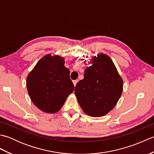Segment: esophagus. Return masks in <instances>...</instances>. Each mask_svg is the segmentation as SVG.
<instances>
[{
	"instance_id": "esophagus-1",
	"label": "esophagus",
	"mask_w": 154,
	"mask_h": 154,
	"mask_svg": "<svg viewBox=\"0 0 154 154\" xmlns=\"http://www.w3.org/2000/svg\"><path fill=\"white\" fill-rule=\"evenodd\" d=\"M78 81H79V80H78V79L73 80V84H74V86H75V87L76 86V85H77V83Z\"/></svg>"
}]
</instances>
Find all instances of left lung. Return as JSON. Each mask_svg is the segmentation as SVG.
Returning <instances> with one entry per match:
<instances>
[{
  "label": "left lung",
  "instance_id": "obj_1",
  "mask_svg": "<svg viewBox=\"0 0 154 154\" xmlns=\"http://www.w3.org/2000/svg\"><path fill=\"white\" fill-rule=\"evenodd\" d=\"M123 81L111 59L101 54L94 57L76 85L75 94L88 115H105L116 105L122 93Z\"/></svg>",
  "mask_w": 154,
  "mask_h": 154
}]
</instances>
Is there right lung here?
Here are the masks:
<instances>
[{
	"instance_id": "right-lung-1",
	"label": "right lung",
	"mask_w": 154,
	"mask_h": 154,
	"mask_svg": "<svg viewBox=\"0 0 154 154\" xmlns=\"http://www.w3.org/2000/svg\"><path fill=\"white\" fill-rule=\"evenodd\" d=\"M69 74L63 58L50 55L42 58L27 77L28 92L33 103L45 112L60 110L74 91Z\"/></svg>"
}]
</instances>
